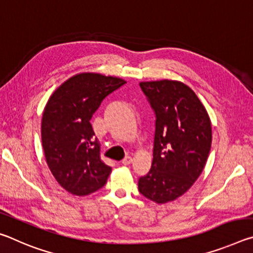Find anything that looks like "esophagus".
I'll list each match as a JSON object with an SVG mask.
<instances>
[{"label":"esophagus","mask_w":253,"mask_h":253,"mask_svg":"<svg viewBox=\"0 0 253 253\" xmlns=\"http://www.w3.org/2000/svg\"><path fill=\"white\" fill-rule=\"evenodd\" d=\"M131 162H132V157L131 156H126L125 158H124L122 163L124 165H129V164H131Z\"/></svg>","instance_id":"esophagus-1"}]
</instances>
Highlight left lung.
Here are the masks:
<instances>
[{
    "label": "left lung",
    "instance_id": "left-lung-1",
    "mask_svg": "<svg viewBox=\"0 0 253 253\" xmlns=\"http://www.w3.org/2000/svg\"><path fill=\"white\" fill-rule=\"evenodd\" d=\"M155 113L153 162L138 190L158 204L176 200L193 185L212 143L211 121L195 92L179 81L140 83Z\"/></svg>",
    "mask_w": 253,
    "mask_h": 253
}]
</instances>
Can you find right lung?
Listing matches in <instances>:
<instances>
[{"label": "right lung", "mask_w": 253, "mask_h": 253, "mask_svg": "<svg viewBox=\"0 0 253 253\" xmlns=\"http://www.w3.org/2000/svg\"><path fill=\"white\" fill-rule=\"evenodd\" d=\"M124 84L116 77L84 72L65 81L46 102L41 124L46 164L71 194L88 195L107 182L111 168L100 160L90 119L101 101Z\"/></svg>", "instance_id": "obj_1"}]
</instances>
